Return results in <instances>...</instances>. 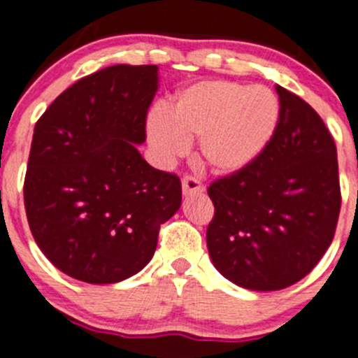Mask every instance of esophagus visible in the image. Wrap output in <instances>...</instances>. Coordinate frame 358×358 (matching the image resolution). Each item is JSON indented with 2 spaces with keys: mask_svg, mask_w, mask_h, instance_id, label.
Listing matches in <instances>:
<instances>
[{
  "mask_svg": "<svg viewBox=\"0 0 358 358\" xmlns=\"http://www.w3.org/2000/svg\"><path fill=\"white\" fill-rule=\"evenodd\" d=\"M182 190L183 196L203 194V192H205V185H201V183L196 178H192V176H185V178L182 180Z\"/></svg>",
  "mask_w": 358,
  "mask_h": 358,
  "instance_id": "esophagus-1",
  "label": "esophagus"
}]
</instances>
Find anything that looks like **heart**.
Wrapping results in <instances>:
<instances>
[{"mask_svg":"<svg viewBox=\"0 0 358 358\" xmlns=\"http://www.w3.org/2000/svg\"><path fill=\"white\" fill-rule=\"evenodd\" d=\"M280 118L275 93L265 86L203 81L182 90L168 113L146 118V136L164 160L180 159L199 139V159L220 176L243 171L272 141Z\"/></svg>","mask_w":358,"mask_h":358,"instance_id":"heart-1","label":"heart"}]
</instances>
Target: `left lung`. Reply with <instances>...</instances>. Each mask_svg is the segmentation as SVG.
<instances>
[{
    "label": "left lung",
    "instance_id": "1",
    "mask_svg": "<svg viewBox=\"0 0 358 358\" xmlns=\"http://www.w3.org/2000/svg\"><path fill=\"white\" fill-rule=\"evenodd\" d=\"M280 118L265 152L208 187L213 266L233 285L277 292L299 282L329 249L341 208L337 150L318 113L275 86Z\"/></svg>",
    "mask_w": 358,
    "mask_h": 358
}]
</instances>
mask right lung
<instances>
[{"mask_svg":"<svg viewBox=\"0 0 358 358\" xmlns=\"http://www.w3.org/2000/svg\"><path fill=\"white\" fill-rule=\"evenodd\" d=\"M157 65H113L66 88L35 125L24 180L29 229L58 270L90 285L141 272L182 205L178 176L139 153Z\"/></svg>","mask_w":358,"mask_h":358,"instance_id":"add662e5","label":"right lung"}]
</instances>
